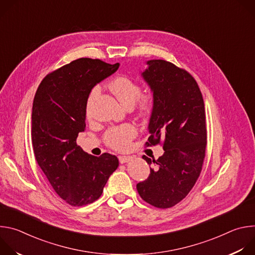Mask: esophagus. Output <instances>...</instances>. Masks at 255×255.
I'll use <instances>...</instances> for the list:
<instances>
[{"label":"esophagus","mask_w":255,"mask_h":255,"mask_svg":"<svg viewBox=\"0 0 255 255\" xmlns=\"http://www.w3.org/2000/svg\"><path fill=\"white\" fill-rule=\"evenodd\" d=\"M119 161H120V163H126V162H129L130 160H131V157L130 156H125V155H120L119 157Z\"/></svg>","instance_id":"34e87169"}]
</instances>
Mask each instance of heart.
Masks as SVG:
<instances>
[{
    "label": "heart",
    "instance_id": "1",
    "mask_svg": "<svg viewBox=\"0 0 255 255\" xmlns=\"http://www.w3.org/2000/svg\"><path fill=\"white\" fill-rule=\"evenodd\" d=\"M109 90L117 98V100L125 107H136V110L141 115L148 114L154 105V95L151 91L141 93L140 86L132 79L121 76L113 79L109 84ZM97 95V89H94L88 100V113L91 104ZM137 130L131 124H125L109 129L105 134V142L108 146L116 150L126 149L131 140L136 136Z\"/></svg>",
    "mask_w": 255,
    "mask_h": 255
}]
</instances>
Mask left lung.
Here are the masks:
<instances>
[{"mask_svg":"<svg viewBox=\"0 0 255 255\" xmlns=\"http://www.w3.org/2000/svg\"><path fill=\"white\" fill-rule=\"evenodd\" d=\"M146 64L141 77L154 95L146 144L163 138L164 153L157 160L142 156L153 168L136 188L145 202L165 209L186 198L201 173L207 145L205 105L188 71L162 59Z\"/></svg>","mask_w":255,"mask_h":255,"instance_id":"8db88e82","label":"left lung"}]
</instances>
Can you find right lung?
I'll return each mask as SVG.
<instances>
[{
    "instance_id": "obj_1",
    "label": "right lung",
    "mask_w": 255,
    "mask_h": 255,
    "mask_svg": "<svg viewBox=\"0 0 255 255\" xmlns=\"http://www.w3.org/2000/svg\"><path fill=\"white\" fill-rule=\"evenodd\" d=\"M119 65L79 58L47 75L35 94L31 131L34 155L53 190L71 206L99 199L119 165L115 155L94 156L77 145L79 133L86 129L92 89Z\"/></svg>"
}]
</instances>
